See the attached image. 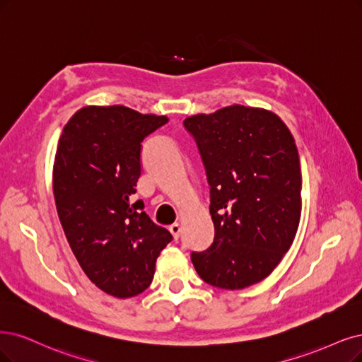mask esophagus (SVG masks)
I'll list each match as a JSON object with an SVG mask.
<instances>
[{
    "mask_svg": "<svg viewBox=\"0 0 362 362\" xmlns=\"http://www.w3.org/2000/svg\"><path fill=\"white\" fill-rule=\"evenodd\" d=\"M170 233L173 234V237H174V240H177L179 237H180V225L179 223H173V225H170Z\"/></svg>",
    "mask_w": 362,
    "mask_h": 362,
    "instance_id": "1",
    "label": "esophagus"
}]
</instances>
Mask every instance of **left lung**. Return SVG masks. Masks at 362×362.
I'll return each instance as SVG.
<instances>
[{
    "label": "left lung",
    "instance_id": "left-lung-1",
    "mask_svg": "<svg viewBox=\"0 0 362 362\" xmlns=\"http://www.w3.org/2000/svg\"><path fill=\"white\" fill-rule=\"evenodd\" d=\"M210 186L215 238L191 259L206 284L243 289L289 250L301 216V168L292 134L264 109L230 105L183 120Z\"/></svg>",
    "mask_w": 362,
    "mask_h": 362
}]
</instances>
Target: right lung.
<instances>
[{"instance_id": "add662e5", "label": "right lung", "mask_w": 362, "mask_h": 362, "mask_svg": "<svg viewBox=\"0 0 362 362\" xmlns=\"http://www.w3.org/2000/svg\"><path fill=\"white\" fill-rule=\"evenodd\" d=\"M168 122L124 105L83 107L64 127L53 165L61 225L82 270L117 298L152 284L155 262L173 235L132 202L141 143Z\"/></svg>"}]
</instances>
